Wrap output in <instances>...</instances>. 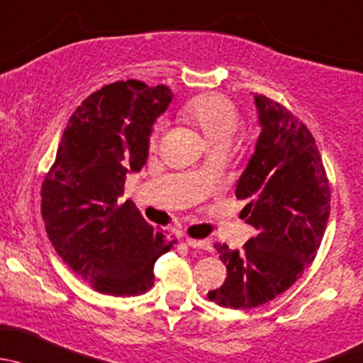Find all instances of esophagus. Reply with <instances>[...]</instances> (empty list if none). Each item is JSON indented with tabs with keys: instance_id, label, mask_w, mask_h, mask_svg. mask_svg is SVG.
Listing matches in <instances>:
<instances>
[{
	"instance_id": "esophagus-1",
	"label": "esophagus",
	"mask_w": 363,
	"mask_h": 363,
	"mask_svg": "<svg viewBox=\"0 0 363 363\" xmlns=\"http://www.w3.org/2000/svg\"><path fill=\"white\" fill-rule=\"evenodd\" d=\"M186 245L192 246V248L211 250V242H209V239H192V238H186Z\"/></svg>"
}]
</instances>
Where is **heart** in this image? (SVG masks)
Returning a JSON list of instances; mask_svg holds the SVG:
<instances>
[{
  "instance_id": "1",
  "label": "heart",
  "mask_w": 363,
  "mask_h": 363,
  "mask_svg": "<svg viewBox=\"0 0 363 363\" xmlns=\"http://www.w3.org/2000/svg\"><path fill=\"white\" fill-rule=\"evenodd\" d=\"M180 115L183 121L189 122L190 125H194L203 134L209 147L229 145L230 138L238 133L239 125H241V118H239L236 106L229 99L218 94H204L190 99L182 108ZM160 129L162 127L157 125L152 130L150 140H148L152 150L159 147ZM197 174L203 177L204 171L197 169Z\"/></svg>"
}]
</instances>
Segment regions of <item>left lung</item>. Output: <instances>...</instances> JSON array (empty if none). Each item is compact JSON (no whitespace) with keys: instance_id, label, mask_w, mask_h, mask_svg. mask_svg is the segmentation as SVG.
Instances as JSON below:
<instances>
[{"instance_id":"8db88e82","label":"left lung","mask_w":363,"mask_h":363,"mask_svg":"<svg viewBox=\"0 0 363 363\" xmlns=\"http://www.w3.org/2000/svg\"><path fill=\"white\" fill-rule=\"evenodd\" d=\"M259 124L255 154L236 186L257 234L230 250L215 242L227 278L208 292L223 308L250 309L290 289L315 260L328 215L330 186L316 141L306 124L276 101L255 94Z\"/></svg>"}]
</instances>
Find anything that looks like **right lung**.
<instances>
[{"label":"right lung","instance_id":"right-lung-1","mask_svg":"<svg viewBox=\"0 0 363 363\" xmlns=\"http://www.w3.org/2000/svg\"><path fill=\"white\" fill-rule=\"evenodd\" d=\"M171 99L166 85H104L71 115L45 174L42 216L48 239L96 292H148L155 260L178 242L152 227L130 201L118 203L125 174L147 162L152 125Z\"/></svg>","mask_w":363,"mask_h":363}]
</instances>
